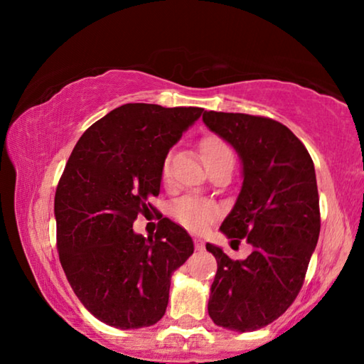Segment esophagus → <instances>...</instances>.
<instances>
[{
    "instance_id": "34e87169",
    "label": "esophagus",
    "mask_w": 364,
    "mask_h": 364,
    "mask_svg": "<svg viewBox=\"0 0 364 364\" xmlns=\"http://www.w3.org/2000/svg\"><path fill=\"white\" fill-rule=\"evenodd\" d=\"M194 245H196V250H204L205 247V244L200 237H194Z\"/></svg>"
}]
</instances>
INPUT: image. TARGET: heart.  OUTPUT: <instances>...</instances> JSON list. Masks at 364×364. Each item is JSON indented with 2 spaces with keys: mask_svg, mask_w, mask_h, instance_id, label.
Wrapping results in <instances>:
<instances>
[{
  "mask_svg": "<svg viewBox=\"0 0 364 364\" xmlns=\"http://www.w3.org/2000/svg\"><path fill=\"white\" fill-rule=\"evenodd\" d=\"M200 156L204 160L205 167H212L221 162H234V154L231 147L228 146L225 139L217 134H208L199 144ZM170 178V157L164 160L162 164V180L167 181ZM171 215L181 226L189 231L200 232L207 226H210L218 218V207L205 199H199L196 196L180 197L173 205H171Z\"/></svg>",
  "mask_w": 364,
  "mask_h": 364,
  "instance_id": "b5f03b06",
  "label": "heart"
}]
</instances>
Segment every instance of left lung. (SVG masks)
I'll return each mask as SVG.
<instances>
[{
  "instance_id": "obj_1",
  "label": "left lung",
  "mask_w": 364,
  "mask_h": 364,
  "mask_svg": "<svg viewBox=\"0 0 364 364\" xmlns=\"http://www.w3.org/2000/svg\"><path fill=\"white\" fill-rule=\"evenodd\" d=\"M202 120L236 147L244 167L241 194L220 230L231 245L244 239L254 247L245 260H231L207 244L218 263L208 315L221 328L257 331L304 286L321 228L315 165L304 143L268 117L208 110Z\"/></svg>"
}]
</instances>
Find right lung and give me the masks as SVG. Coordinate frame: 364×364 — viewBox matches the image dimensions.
I'll return each mask as SVG.
<instances>
[{"label":"right lung","mask_w":364,"mask_h":364,"mask_svg":"<svg viewBox=\"0 0 364 364\" xmlns=\"http://www.w3.org/2000/svg\"><path fill=\"white\" fill-rule=\"evenodd\" d=\"M200 107L132 102L93 123L60 176L54 213L59 260L91 315L117 329L156 324L168 305L171 273L194 252L183 226L159 217L152 237L133 232L157 213L162 164Z\"/></svg>","instance_id":"right-lung-1"}]
</instances>
